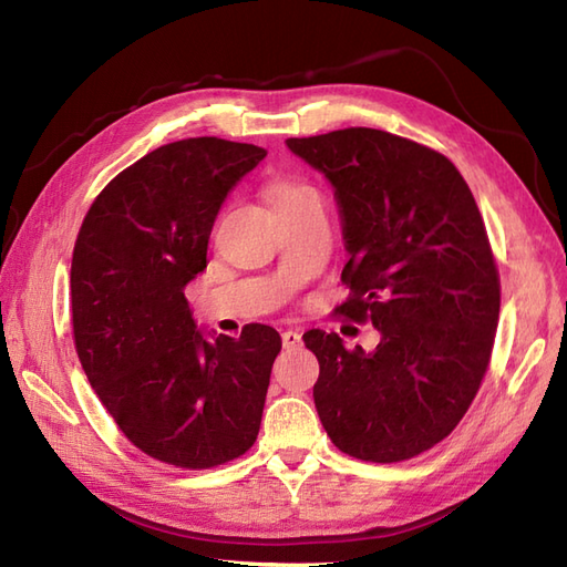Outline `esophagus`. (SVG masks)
<instances>
[{"mask_svg":"<svg viewBox=\"0 0 567 567\" xmlns=\"http://www.w3.org/2000/svg\"><path fill=\"white\" fill-rule=\"evenodd\" d=\"M282 346L285 348H299V346H302V333L295 331V329L282 331Z\"/></svg>","mask_w":567,"mask_h":567,"instance_id":"esophagus-1","label":"esophagus"}]
</instances>
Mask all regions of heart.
<instances>
[{
    "instance_id": "1",
    "label": "heart",
    "mask_w": 567,
    "mask_h": 567,
    "mask_svg": "<svg viewBox=\"0 0 567 567\" xmlns=\"http://www.w3.org/2000/svg\"><path fill=\"white\" fill-rule=\"evenodd\" d=\"M307 195H315V189L305 183H299V179H277V183H272L268 189L272 209H282L287 204H292Z\"/></svg>"
}]
</instances>
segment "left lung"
Returning a JSON list of instances; mask_svg holds the SVG:
<instances>
[{"instance_id": "8db88e82", "label": "left lung", "mask_w": 567, "mask_h": 567, "mask_svg": "<svg viewBox=\"0 0 567 567\" xmlns=\"http://www.w3.org/2000/svg\"><path fill=\"white\" fill-rule=\"evenodd\" d=\"M329 177L351 252L336 315L372 323V353L311 329L315 404L331 443L368 463L409 461L461 424L489 368L499 272L487 228L443 153L380 128L287 138Z\"/></svg>"}]
</instances>
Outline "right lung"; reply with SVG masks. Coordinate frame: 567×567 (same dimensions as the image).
Segmentation results:
<instances>
[{
	"label": "right lung",
	"mask_w": 567,
	"mask_h": 567,
	"mask_svg": "<svg viewBox=\"0 0 567 567\" xmlns=\"http://www.w3.org/2000/svg\"><path fill=\"white\" fill-rule=\"evenodd\" d=\"M265 148L216 136L167 143L106 185L72 250V341L116 426L155 461L209 470L258 439L282 339L197 331L185 285L207 268L216 214Z\"/></svg>",
	"instance_id": "1"
}]
</instances>
